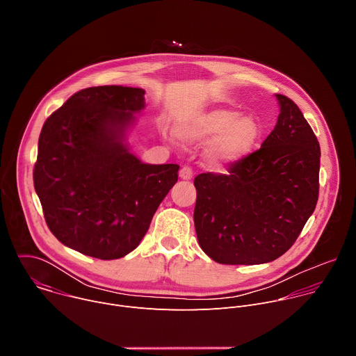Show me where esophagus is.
I'll return each instance as SVG.
<instances>
[{
	"mask_svg": "<svg viewBox=\"0 0 356 356\" xmlns=\"http://www.w3.org/2000/svg\"><path fill=\"white\" fill-rule=\"evenodd\" d=\"M179 176L183 180H190L193 177V169L190 166H183L179 172Z\"/></svg>",
	"mask_w": 356,
	"mask_h": 356,
	"instance_id": "esophagus-1",
	"label": "esophagus"
}]
</instances>
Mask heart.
<instances>
[{
  "label": "heart",
  "mask_w": 356,
  "mask_h": 356,
  "mask_svg": "<svg viewBox=\"0 0 356 356\" xmlns=\"http://www.w3.org/2000/svg\"><path fill=\"white\" fill-rule=\"evenodd\" d=\"M177 135L186 142L211 139L207 158L214 166L225 168L238 163L255 149L262 127L252 115H242L231 108H214L193 114L177 122ZM166 138L169 134H165Z\"/></svg>",
  "instance_id": "obj_1"
}]
</instances>
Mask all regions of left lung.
<instances>
[{"instance_id":"1","label":"left lung","mask_w":356,"mask_h":356,"mask_svg":"<svg viewBox=\"0 0 356 356\" xmlns=\"http://www.w3.org/2000/svg\"><path fill=\"white\" fill-rule=\"evenodd\" d=\"M277 124L261 149L228 169L194 179V225L207 255L222 265L277 259L296 242L318 200L320 143L293 101L276 94Z\"/></svg>"}]
</instances>
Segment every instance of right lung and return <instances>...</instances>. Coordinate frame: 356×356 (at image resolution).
<instances>
[{"label":"right lung","mask_w":356,"mask_h":356,"mask_svg":"<svg viewBox=\"0 0 356 356\" xmlns=\"http://www.w3.org/2000/svg\"><path fill=\"white\" fill-rule=\"evenodd\" d=\"M143 95L122 86L80 90L40 131L33 184L46 224L83 255H128L177 181L179 165L142 163L125 143Z\"/></svg>","instance_id":"add662e5"}]
</instances>
